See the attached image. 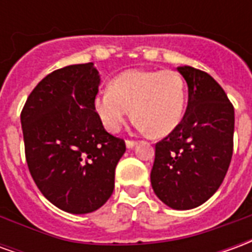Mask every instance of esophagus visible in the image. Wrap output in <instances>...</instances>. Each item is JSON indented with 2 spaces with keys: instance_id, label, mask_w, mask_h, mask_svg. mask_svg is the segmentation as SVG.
Listing matches in <instances>:
<instances>
[{
  "instance_id": "obj_1",
  "label": "esophagus",
  "mask_w": 252,
  "mask_h": 252,
  "mask_svg": "<svg viewBox=\"0 0 252 252\" xmlns=\"http://www.w3.org/2000/svg\"><path fill=\"white\" fill-rule=\"evenodd\" d=\"M135 144H136V142H133V140H126V148H132Z\"/></svg>"
}]
</instances>
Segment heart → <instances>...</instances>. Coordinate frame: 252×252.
Segmentation results:
<instances>
[{
  "mask_svg": "<svg viewBox=\"0 0 252 252\" xmlns=\"http://www.w3.org/2000/svg\"><path fill=\"white\" fill-rule=\"evenodd\" d=\"M185 97V81L177 71L128 70L97 94L94 108L108 131H119L132 108L140 129L163 136L178 126Z\"/></svg>",
  "mask_w": 252,
  "mask_h": 252,
  "instance_id": "heart-1",
  "label": "heart"
}]
</instances>
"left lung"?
I'll return each mask as SVG.
<instances>
[{
  "label": "left lung",
  "instance_id": "left-lung-1",
  "mask_svg": "<svg viewBox=\"0 0 252 252\" xmlns=\"http://www.w3.org/2000/svg\"><path fill=\"white\" fill-rule=\"evenodd\" d=\"M189 89L184 119L155 144L151 185L173 209H191L221 185L232 159L235 112L213 78L194 67H178Z\"/></svg>",
  "mask_w": 252,
  "mask_h": 252
}]
</instances>
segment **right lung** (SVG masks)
<instances>
[{"mask_svg": "<svg viewBox=\"0 0 252 252\" xmlns=\"http://www.w3.org/2000/svg\"><path fill=\"white\" fill-rule=\"evenodd\" d=\"M99 75L93 63L52 71L21 110L25 159L41 194L68 213L104 205L126 142L105 131L95 112Z\"/></svg>", "mask_w": 252, "mask_h": 252, "instance_id": "1", "label": "right lung"}]
</instances>
